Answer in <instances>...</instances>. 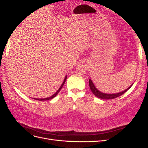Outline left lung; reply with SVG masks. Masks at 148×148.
<instances>
[{"mask_svg":"<svg viewBox=\"0 0 148 148\" xmlns=\"http://www.w3.org/2000/svg\"><path fill=\"white\" fill-rule=\"evenodd\" d=\"M89 88H90V89H91V91H92V92L94 94V95H95L96 97L100 98V99H115V98H116V97H118L120 96L121 95H122L123 94H124L125 92H127L133 85V84H132L127 89H125V91H123L119 93L106 94V93H103L98 90V89L95 87V84H93L91 79H89Z\"/></svg>","mask_w":148,"mask_h":148,"instance_id":"8db88e82","label":"left lung"}]
</instances>
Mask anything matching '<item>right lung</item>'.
<instances>
[{
    "label": "right lung",
    "mask_w": 148,
    "mask_h": 148,
    "mask_svg": "<svg viewBox=\"0 0 148 148\" xmlns=\"http://www.w3.org/2000/svg\"><path fill=\"white\" fill-rule=\"evenodd\" d=\"M66 76L65 77V79H64V82L62 83V85H61V86L60 87V88L58 89L57 90V91L54 94V95H53L52 96H51V97H47V98H44V99H36V100H38V101H47V100H50V99H52V98H53L54 97H56V96H57V95L58 93H59V92H60V91L61 90V89L62 88V87H63V86H64V83H65V81H66Z\"/></svg>",
    "instance_id": "obj_1"
}]
</instances>
